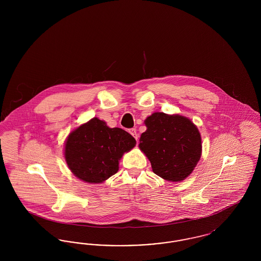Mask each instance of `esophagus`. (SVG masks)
I'll list each match as a JSON object with an SVG mask.
<instances>
[{
    "mask_svg": "<svg viewBox=\"0 0 261 261\" xmlns=\"http://www.w3.org/2000/svg\"><path fill=\"white\" fill-rule=\"evenodd\" d=\"M129 133H130L132 136L134 137V138L136 139V141H138V139H139V134L137 133V130L135 129V128L129 129Z\"/></svg>",
    "mask_w": 261,
    "mask_h": 261,
    "instance_id": "obj_1",
    "label": "esophagus"
}]
</instances>
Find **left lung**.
<instances>
[{
	"mask_svg": "<svg viewBox=\"0 0 261 261\" xmlns=\"http://www.w3.org/2000/svg\"><path fill=\"white\" fill-rule=\"evenodd\" d=\"M139 148L149 159L153 173L169 182H181L193 172L201 155V137L191 119L180 114L153 112L144 121Z\"/></svg>",
	"mask_w": 261,
	"mask_h": 261,
	"instance_id": "left-lung-1",
	"label": "left lung"
}]
</instances>
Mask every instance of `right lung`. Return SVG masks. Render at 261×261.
<instances>
[{
    "instance_id": "right-lung-1",
    "label": "right lung",
    "mask_w": 261,
    "mask_h": 261,
    "mask_svg": "<svg viewBox=\"0 0 261 261\" xmlns=\"http://www.w3.org/2000/svg\"><path fill=\"white\" fill-rule=\"evenodd\" d=\"M135 146L136 140L128 132L94 117L69 133L64 159L78 179L99 184L118 171L120 159Z\"/></svg>"
}]
</instances>
